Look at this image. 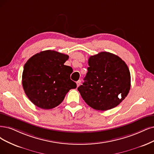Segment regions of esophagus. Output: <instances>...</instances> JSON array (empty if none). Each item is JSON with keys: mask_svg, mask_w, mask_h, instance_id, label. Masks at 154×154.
<instances>
[{"mask_svg": "<svg viewBox=\"0 0 154 154\" xmlns=\"http://www.w3.org/2000/svg\"><path fill=\"white\" fill-rule=\"evenodd\" d=\"M81 82V81H80V80L76 82V83H77V87H79V86H80Z\"/></svg>", "mask_w": 154, "mask_h": 154, "instance_id": "esophagus-1", "label": "esophagus"}]
</instances>
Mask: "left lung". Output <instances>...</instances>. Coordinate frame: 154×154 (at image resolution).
Returning <instances> with one entry per match:
<instances>
[{
  "label": "left lung",
  "instance_id": "8db88e82",
  "mask_svg": "<svg viewBox=\"0 0 154 154\" xmlns=\"http://www.w3.org/2000/svg\"><path fill=\"white\" fill-rule=\"evenodd\" d=\"M88 73L77 89L85 102L93 109L105 111L120 104L128 94L131 75L121 58L101 52L88 60Z\"/></svg>",
  "mask_w": 154,
  "mask_h": 154
}]
</instances>
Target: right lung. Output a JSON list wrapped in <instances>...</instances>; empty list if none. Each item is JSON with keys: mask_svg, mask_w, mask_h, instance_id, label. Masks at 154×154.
I'll return each instance as SVG.
<instances>
[{"mask_svg": "<svg viewBox=\"0 0 154 154\" xmlns=\"http://www.w3.org/2000/svg\"><path fill=\"white\" fill-rule=\"evenodd\" d=\"M66 54L55 51H41L32 56L24 65L22 85L27 97L37 106L51 109L63 101L77 84L70 79L72 67L65 65Z\"/></svg>", "mask_w": 154, "mask_h": 154, "instance_id": "add662e5", "label": "right lung"}]
</instances>
